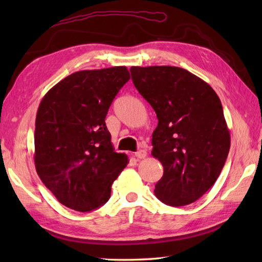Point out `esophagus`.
<instances>
[{
  "instance_id": "obj_1",
  "label": "esophagus",
  "mask_w": 262,
  "mask_h": 262,
  "mask_svg": "<svg viewBox=\"0 0 262 262\" xmlns=\"http://www.w3.org/2000/svg\"><path fill=\"white\" fill-rule=\"evenodd\" d=\"M146 155H147V152L145 151V149H140V151H137L135 153V157L137 159H145Z\"/></svg>"
}]
</instances>
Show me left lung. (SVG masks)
<instances>
[{
  "mask_svg": "<svg viewBox=\"0 0 262 262\" xmlns=\"http://www.w3.org/2000/svg\"><path fill=\"white\" fill-rule=\"evenodd\" d=\"M159 120L152 155L163 165L154 193L170 206L196 202L220 177L231 146L221 100L200 77L176 66L130 68Z\"/></svg>",
  "mask_w": 262,
  "mask_h": 262,
  "instance_id": "8db88e82",
  "label": "left lung"
}]
</instances>
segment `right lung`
Here are the masks:
<instances>
[{
    "instance_id": "right-lung-1",
    "label": "right lung",
    "mask_w": 262,
    "mask_h": 262,
    "mask_svg": "<svg viewBox=\"0 0 262 262\" xmlns=\"http://www.w3.org/2000/svg\"><path fill=\"white\" fill-rule=\"evenodd\" d=\"M130 79L126 66L79 71L42 98L37 111L35 165L60 204L77 211L99 208L128 164L115 152L105 116Z\"/></svg>"
}]
</instances>
